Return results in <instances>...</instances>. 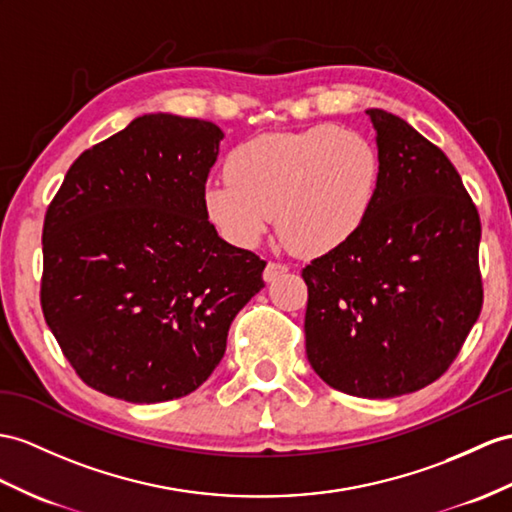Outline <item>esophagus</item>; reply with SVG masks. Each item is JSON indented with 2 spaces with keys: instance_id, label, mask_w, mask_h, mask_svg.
I'll return each instance as SVG.
<instances>
[{
  "instance_id": "1",
  "label": "esophagus",
  "mask_w": 512,
  "mask_h": 512,
  "mask_svg": "<svg viewBox=\"0 0 512 512\" xmlns=\"http://www.w3.org/2000/svg\"><path fill=\"white\" fill-rule=\"evenodd\" d=\"M289 271V267H286L284 263H276V260H269L267 263V267H265V273H263V278L267 280V282H273V280H278L282 273H286Z\"/></svg>"
}]
</instances>
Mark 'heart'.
Here are the masks:
<instances>
[{"label":"heart","mask_w":512,"mask_h":512,"mask_svg":"<svg viewBox=\"0 0 512 512\" xmlns=\"http://www.w3.org/2000/svg\"><path fill=\"white\" fill-rule=\"evenodd\" d=\"M226 176L204 186L208 221L254 247L278 213L282 241L299 254H328L363 228L382 180L378 149L336 126L260 134L228 156Z\"/></svg>","instance_id":"1"}]
</instances>
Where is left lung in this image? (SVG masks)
Masks as SVG:
<instances>
[{"mask_svg": "<svg viewBox=\"0 0 512 512\" xmlns=\"http://www.w3.org/2000/svg\"><path fill=\"white\" fill-rule=\"evenodd\" d=\"M382 180L363 228L304 271L306 356L347 395L389 400L439 380L482 308L480 217L439 147L369 108Z\"/></svg>", "mask_w": 512, "mask_h": 512, "instance_id": "obj_1", "label": "left lung"}]
</instances>
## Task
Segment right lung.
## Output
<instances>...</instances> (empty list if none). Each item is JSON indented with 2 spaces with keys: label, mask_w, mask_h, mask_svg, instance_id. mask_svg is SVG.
Segmentation results:
<instances>
[{
  "label": "right lung",
  "mask_w": 512,
  "mask_h": 512,
  "mask_svg": "<svg viewBox=\"0 0 512 512\" xmlns=\"http://www.w3.org/2000/svg\"><path fill=\"white\" fill-rule=\"evenodd\" d=\"M221 139L210 121L136 117L82 152L49 204L43 315L91 389L132 404L193 393L265 286V260L204 213Z\"/></svg>",
  "instance_id": "right-lung-1"
}]
</instances>
